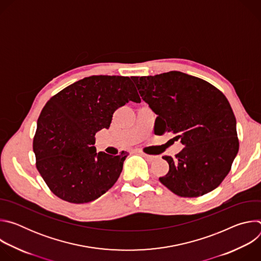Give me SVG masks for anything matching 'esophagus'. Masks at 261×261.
Segmentation results:
<instances>
[{"label":"esophagus","instance_id":"esophagus-1","mask_svg":"<svg viewBox=\"0 0 261 261\" xmlns=\"http://www.w3.org/2000/svg\"><path fill=\"white\" fill-rule=\"evenodd\" d=\"M142 157H144L146 160L148 161H154L157 159V156H153V155H147V154H144V153H140Z\"/></svg>","mask_w":261,"mask_h":261}]
</instances>
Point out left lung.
<instances>
[{
	"instance_id": "left-lung-1",
	"label": "left lung",
	"mask_w": 261,
	"mask_h": 261,
	"mask_svg": "<svg viewBox=\"0 0 261 261\" xmlns=\"http://www.w3.org/2000/svg\"><path fill=\"white\" fill-rule=\"evenodd\" d=\"M157 115L155 132L175 134L184 145L160 181L181 197L206 194L228 174L239 152L237 121L231 106L207 82L179 71L131 77Z\"/></svg>"
}]
</instances>
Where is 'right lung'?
<instances>
[{
    "instance_id": "add662e5",
    "label": "right lung",
    "mask_w": 261,
    "mask_h": 261,
    "mask_svg": "<svg viewBox=\"0 0 261 261\" xmlns=\"http://www.w3.org/2000/svg\"><path fill=\"white\" fill-rule=\"evenodd\" d=\"M140 102L129 77L94 75L62 90L44 106L33 141L36 166L51 192L87 203L118 180L128 153L96 152L95 135L108 129L115 111Z\"/></svg>"
}]
</instances>
